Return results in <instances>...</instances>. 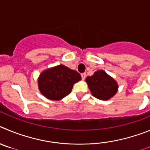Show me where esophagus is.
I'll use <instances>...</instances> for the list:
<instances>
[{"label":"esophagus","mask_w":150,"mask_h":150,"mask_svg":"<svg viewBox=\"0 0 150 150\" xmlns=\"http://www.w3.org/2000/svg\"><path fill=\"white\" fill-rule=\"evenodd\" d=\"M81 75L82 80H84L85 78H86V73H81Z\"/></svg>","instance_id":"1"}]
</instances>
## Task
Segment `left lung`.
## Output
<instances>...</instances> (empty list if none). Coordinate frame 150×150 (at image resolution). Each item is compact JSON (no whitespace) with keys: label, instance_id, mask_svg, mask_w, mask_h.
I'll list each match as a JSON object with an SVG mask.
<instances>
[{"label":"left lung","instance_id":"1","mask_svg":"<svg viewBox=\"0 0 150 150\" xmlns=\"http://www.w3.org/2000/svg\"><path fill=\"white\" fill-rule=\"evenodd\" d=\"M92 95L101 100H108L114 96L118 90V84L114 78L103 70L94 72L86 78Z\"/></svg>","mask_w":150,"mask_h":150}]
</instances>
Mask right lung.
Listing matches in <instances>:
<instances>
[{"label":"right lung","instance_id":"add662e5","mask_svg":"<svg viewBox=\"0 0 150 150\" xmlns=\"http://www.w3.org/2000/svg\"><path fill=\"white\" fill-rule=\"evenodd\" d=\"M81 79L77 71L61 64L43 71L38 78V87L47 98L60 100L71 93L74 83Z\"/></svg>","mask_w":150,"mask_h":150}]
</instances>
